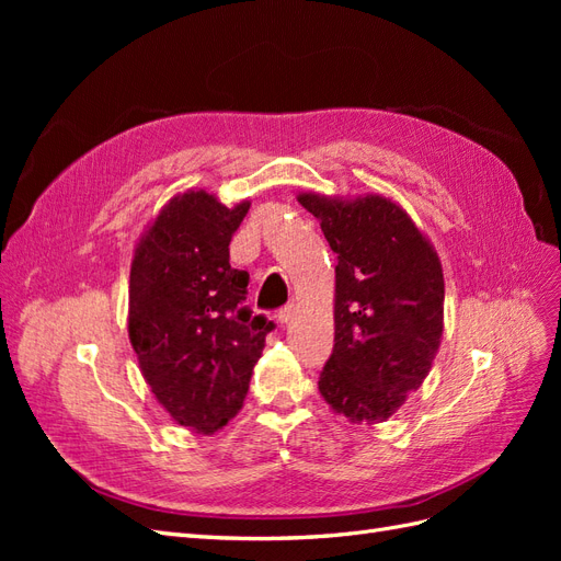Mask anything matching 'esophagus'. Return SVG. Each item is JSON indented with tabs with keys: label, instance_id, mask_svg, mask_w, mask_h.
<instances>
[{
	"label": "esophagus",
	"instance_id": "1",
	"mask_svg": "<svg viewBox=\"0 0 561 561\" xmlns=\"http://www.w3.org/2000/svg\"><path fill=\"white\" fill-rule=\"evenodd\" d=\"M276 318H278V322H283V325H287V322H290V320L295 318V307H293V304H290V307H285V309H280Z\"/></svg>",
	"mask_w": 561,
	"mask_h": 561
}]
</instances>
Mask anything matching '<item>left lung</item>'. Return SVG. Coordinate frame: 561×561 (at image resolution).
I'll list each match as a JSON object with an SVG mask.
<instances>
[{
    "label": "left lung",
    "mask_w": 561,
    "mask_h": 561,
    "mask_svg": "<svg viewBox=\"0 0 561 561\" xmlns=\"http://www.w3.org/2000/svg\"><path fill=\"white\" fill-rule=\"evenodd\" d=\"M297 201L336 252L334 348L320 396L351 423H381L428 377L445 330L437 250L402 206L381 194Z\"/></svg>",
    "instance_id": "obj_1"
}]
</instances>
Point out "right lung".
<instances>
[{"mask_svg":"<svg viewBox=\"0 0 561 561\" xmlns=\"http://www.w3.org/2000/svg\"><path fill=\"white\" fill-rule=\"evenodd\" d=\"M250 201L175 194L135 243L128 339L151 393L178 426L213 435L239 414L274 322L243 307L250 276L229 243Z\"/></svg>","mask_w":561,"mask_h":561,"instance_id":"1","label":"right lung"}]
</instances>
